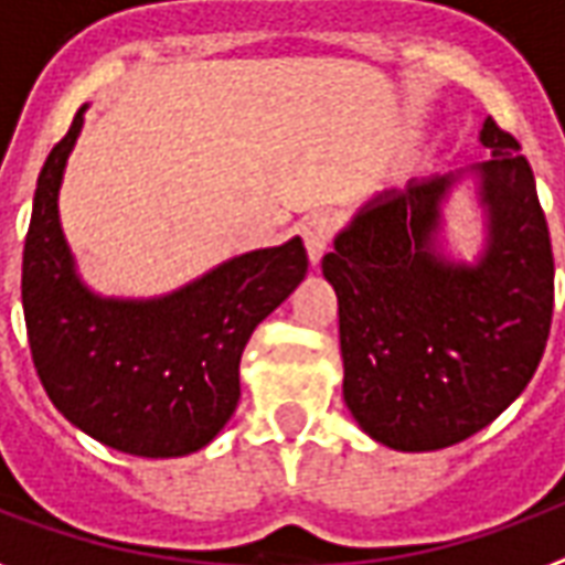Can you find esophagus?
<instances>
[{"mask_svg":"<svg viewBox=\"0 0 565 565\" xmlns=\"http://www.w3.org/2000/svg\"><path fill=\"white\" fill-rule=\"evenodd\" d=\"M300 234H303V246H307L310 262L319 265L333 237V216L331 213H312L310 220L300 225Z\"/></svg>","mask_w":565,"mask_h":565,"instance_id":"1","label":"esophagus"}]
</instances>
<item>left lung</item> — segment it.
<instances>
[{"instance_id":"8db88e82","label":"left lung","mask_w":565,"mask_h":565,"mask_svg":"<svg viewBox=\"0 0 565 565\" xmlns=\"http://www.w3.org/2000/svg\"><path fill=\"white\" fill-rule=\"evenodd\" d=\"M491 150L451 174L373 192L333 237L322 274L340 303L343 401L394 451H439L505 413L536 373L554 310V255L521 143L491 117ZM469 185L480 253L447 241L445 210Z\"/></svg>"}]
</instances>
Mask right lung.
<instances>
[{"mask_svg": "<svg viewBox=\"0 0 565 565\" xmlns=\"http://www.w3.org/2000/svg\"><path fill=\"white\" fill-rule=\"evenodd\" d=\"M72 129L41 168L23 249V316L41 385L68 422L135 457L210 446L241 401V358L258 324L307 277L300 237L232 255L152 298L98 295L60 222Z\"/></svg>", "mask_w": 565, "mask_h": 565, "instance_id": "add662e5", "label": "right lung"}]
</instances>
